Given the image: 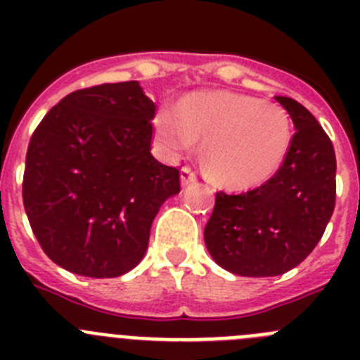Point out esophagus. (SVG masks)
I'll return each instance as SVG.
<instances>
[{"mask_svg":"<svg viewBox=\"0 0 360 360\" xmlns=\"http://www.w3.org/2000/svg\"><path fill=\"white\" fill-rule=\"evenodd\" d=\"M180 178H182V186H189V184L196 182V174L195 171H191L189 167H182V174H180Z\"/></svg>","mask_w":360,"mask_h":360,"instance_id":"obj_1","label":"esophagus"}]
</instances>
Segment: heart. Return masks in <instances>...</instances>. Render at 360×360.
<instances>
[{
	"label": "heart",
	"instance_id": "obj_1",
	"mask_svg": "<svg viewBox=\"0 0 360 360\" xmlns=\"http://www.w3.org/2000/svg\"><path fill=\"white\" fill-rule=\"evenodd\" d=\"M164 157L191 151L203 136V157L219 184L249 189L269 180L290 149L287 110L232 91H200L162 106L153 122Z\"/></svg>",
	"mask_w": 360,
	"mask_h": 360
}]
</instances>
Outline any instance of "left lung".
I'll list each match as a JSON object with an SVG mask.
<instances>
[{
	"mask_svg": "<svg viewBox=\"0 0 360 360\" xmlns=\"http://www.w3.org/2000/svg\"><path fill=\"white\" fill-rule=\"evenodd\" d=\"M295 133L274 176L241 195L216 193L203 238L219 266L247 278L285 274L316 249L335 207V151L310 111L276 97Z\"/></svg>",
	"mask_w": 360,
	"mask_h": 360,
	"instance_id": "left-lung-1",
	"label": "left lung"
}]
</instances>
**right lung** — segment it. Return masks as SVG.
Here are the masks:
<instances>
[{
  "label": "right lung",
  "mask_w": 360,
  "mask_h": 360,
  "mask_svg": "<svg viewBox=\"0 0 360 360\" xmlns=\"http://www.w3.org/2000/svg\"><path fill=\"white\" fill-rule=\"evenodd\" d=\"M157 106L136 81L72 91L32 133L23 205L44 254L88 278L139 265L180 171L151 155Z\"/></svg>",
  "instance_id": "right-lung-1"
}]
</instances>
